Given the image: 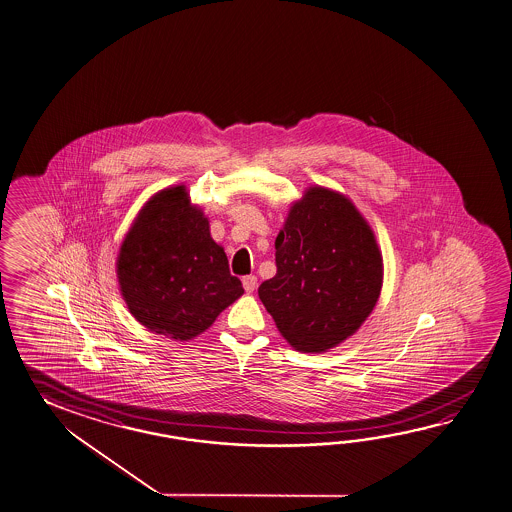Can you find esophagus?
I'll return each instance as SVG.
<instances>
[{"instance_id":"obj_1","label":"esophagus","mask_w":512,"mask_h":512,"mask_svg":"<svg viewBox=\"0 0 512 512\" xmlns=\"http://www.w3.org/2000/svg\"><path fill=\"white\" fill-rule=\"evenodd\" d=\"M242 284H244V290H246V292H255V288H257V277H255V275H246V277L242 279Z\"/></svg>"}]
</instances>
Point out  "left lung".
<instances>
[{
	"label": "left lung",
	"mask_w": 512,
	"mask_h": 512,
	"mask_svg": "<svg viewBox=\"0 0 512 512\" xmlns=\"http://www.w3.org/2000/svg\"><path fill=\"white\" fill-rule=\"evenodd\" d=\"M277 273L259 297L282 337L301 352L343 343L374 310L383 259L374 233L350 200L308 189L275 240Z\"/></svg>",
	"instance_id": "left-lung-1"
}]
</instances>
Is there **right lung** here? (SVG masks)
Instances as JSON below:
<instances>
[{
	"instance_id": "1",
	"label": "right lung",
	"mask_w": 512,
	"mask_h": 512,
	"mask_svg": "<svg viewBox=\"0 0 512 512\" xmlns=\"http://www.w3.org/2000/svg\"><path fill=\"white\" fill-rule=\"evenodd\" d=\"M116 273L129 312L155 334L188 341L244 293L208 219L184 186L157 193L120 248Z\"/></svg>"
}]
</instances>
